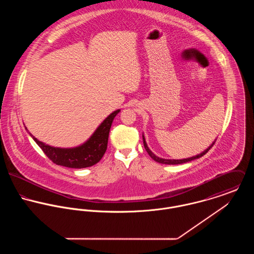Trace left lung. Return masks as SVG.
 Masks as SVG:
<instances>
[{
	"mask_svg": "<svg viewBox=\"0 0 254 254\" xmlns=\"http://www.w3.org/2000/svg\"><path fill=\"white\" fill-rule=\"evenodd\" d=\"M143 140H144V145H145V150L147 151V153L149 154V156L154 160V161H156V162H159V163H163V164H181V163H186V162H189V161H191V160H193V159H196V158H199V157H201V156H203L212 146L213 145L215 144V142L212 144V145H210L208 148H206L203 152H201L200 154H197V155H195V156H192V157H190V158H185V159H163V158H160V157H157L155 154H153L152 153V151L148 148V146L146 145V143H145V138H144V136H143Z\"/></svg>",
	"mask_w": 254,
	"mask_h": 254,
	"instance_id": "obj_1",
	"label": "left lung"
}]
</instances>
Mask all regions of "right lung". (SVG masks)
<instances>
[{"label": "right lung", "mask_w": 254, "mask_h": 254, "mask_svg": "<svg viewBox=\"0 0 254 254\" xmlns=\"http://www.w3.org/2000/svg\"><path fill=\"white\" fill-rule=\"evenodd\" d=\"M120 109L113 111L98 127L93 136L82 145L73 148H59L43 144L31 135L44 153L56 164L69 168H85L98 163L104 156L109 141L112 121Z\"/></svg>", "instance_id": "1"}]
</instances>
